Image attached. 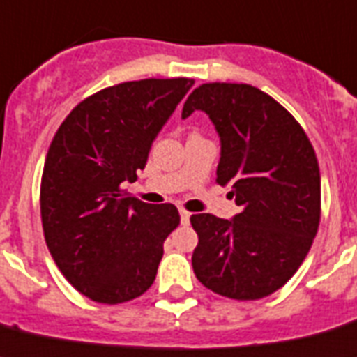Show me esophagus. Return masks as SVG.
Wrapping results in <instances>:
<instances>
[{"label":"esophagus","mask_w":357,"mask_h":357,"mask_svg":"<svg viewBox=\"0 0 357 357\" xmlns=\"http://www.w3.org/2000/svg\"><path fill=\"white\" fill-rule=\"evenodd\" d=\"M178 213H181V222L182 224H190V216H191V213L190 211H185L184 208H181L178 209Z\"/></svg>","instance_id":"esophagus-1"}]
</instances>
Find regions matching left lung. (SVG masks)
Masks as SVG:
<instances>
[{"instance_id": "left-lung-1", "label": "left lung", "mask_w": 357, "mask_h": 357, "mask_svg": "<svg viewBox=\"0 0 357 357\" xmlns=\"http://www.w3.org/2000/svg\"><path fill=\"white\" fill-rule=\"evenodd\" d=\"M202 109L220 137L216 184L240 206L233 220L191 216L199 234L193 271L204 287L260 300L283 287L318 233L321 182L314 148L280 102L251 84L195 88L182 119Z\"/></svg>"}]
</instances>
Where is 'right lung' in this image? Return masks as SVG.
<instances>
[{"instance_id": "add662e5", "label": "right lung", "mask_w": 357, "mask_h": 357, "mask_svg": "<svg viewBox=\"0 0 357 357\" xmlns=\"http://www.w3.org/2000/svg\"><path fill=\"white\" fill-rule=\"evenodd\" d=\"M193 79H142L81 100L48 148L41 222L56 266L81 294L123 303L144 294L181 224L173 204L141 202L123 184L144 169L155 137Z\"/></svg>"}]
</instances>
